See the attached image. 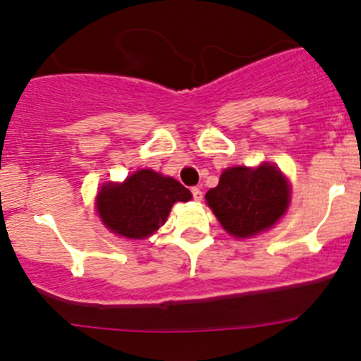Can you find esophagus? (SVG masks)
Masks as SVG:
<instances>
[{
	"label": "esophagus",
	"instance_id": "obj_1",
	"mask_svg": "<svg viewBox=\"0 0 361 361\" xmlns=\"http://www.w3.org/2000/svg\"><path fill=\"white\" fill-rule=\"evenodd\" d=\"M191 195L195 200H200L202 199V191H200V188H191Z\"/></svg>",
	"mask_w": 361,
	"mask_h": 361
}]
</instances>
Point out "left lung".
I'll list each match as a JSON object with an SVG mask.
<instances>
[{
	"mask_svg": "<svg viewBox=\"0 0 361 361\" xmlns=\"http://www.w3.org/2000/svg\"><path fill=\"white\" fill-rule=\"evenodd\" d=\"M206 200L226 231L240 238L253 237L286 213L289 186L275 166L262 164L257 170L238 166L220 175Z\"/></svg>",
	"mask_w": 361,
	"mask_h": 361,
	"instance_id": "left-lung-1",
	"label": "left lung"
}]
</instances>
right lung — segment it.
Returning a JSON list of instances; mask_svg holds the SVG:
<instances>
[{
	"instance_id": "right-lung-1",
	"label": "right lung",
	"mask_w": 361,
	"mask_h": 361,
	"mask_svg": "<svg viewBox=\"0 0 361 361\" xmlns=\"http://www.w3.org/2000/svg\"><path fill=\"white\" fill-rule=\"evenodd\" d=\"M188 188L171 177L139 170L123 184H104L97 213L110 231L126 238H145L164 224L175 202H188Z\"/></svg>"
}]
</instances>
